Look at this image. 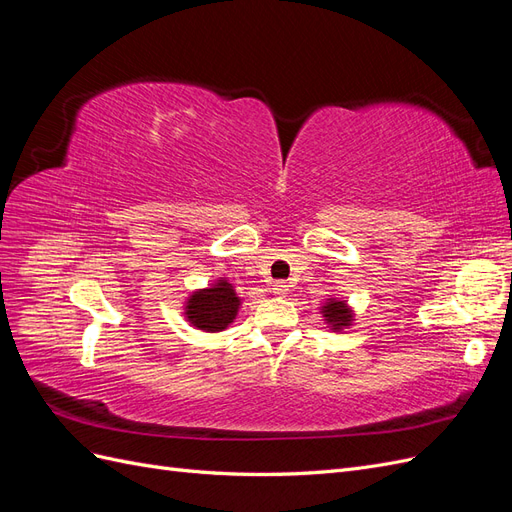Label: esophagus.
<instances>
[{
    "label": "esophagus",
    "instance_id": "34e87169",
    "mask_svg": "<svg viewBox=\"0 0 512 512\" xmlns=\"http://www.w3.org/2000/svg\"><path fill=\"white\" fill-rule=\"evenodd\" d=\"M271 290H273V294H277V297H286L290 286H288V282H275Z\"/></svg>",
    "mask_w": 512,
    "mask_h": 512
}]
</instances>
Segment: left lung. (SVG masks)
Listing matches in <instances>:
<instances>
[{"label": "left lung", "mask_w": 512, "mask_h": 512, "mask_svg": "<svg viewBox=\"0 0 512 512\" xmlns=\"http://www.w3.org/2000/svg\"><path fill=\"white\" fill-rule=\"evenodd\" d=\"M322 318L327 320V324L331 327V331H344L348 329L354 316H352V309L348 307L346 301H339V299H327V303L322 305Z\"/></svg>", "instance_id": "obj_1"}]
</instances>
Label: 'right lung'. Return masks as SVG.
Instances as JSON below:
<instances>
[{
	"instance_id": "1",
	"label": "right lung",
	"mask_w": 512,
	"mask_h": 512,
	"mask_svg": "<svg viewBox=\"0 0 512 512\" xmlns=\"http://www.w3.org/2000/svg\"><path fill=\"white\" fill-rule=\"evenodd\" d=\"M239 305L241 299L237 297L235 288L226 277H220L215 284H211V288L190 294L188 301H185V318L200 331L218 333L237 318Z\"/></svg>"
}]
</instances>
